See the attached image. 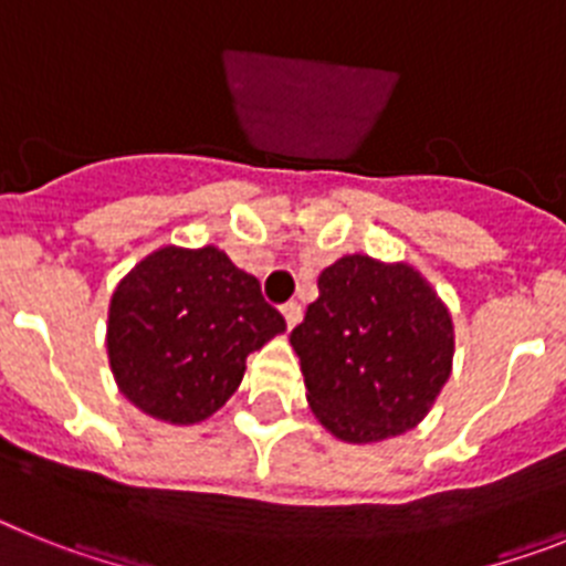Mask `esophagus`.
I'll use <instances>...</instances> for the list:
<instances>
[{"mask_svg":"<svg viewBox=\"0 0 566 566\" xmlns=\"http://www.w3.org/2000/svg\"><path fill=\"white\" fill-rule=\"evenodd\" d=\"M300 317H303V308H300L297 303H286V306H283V319H286L289 332H292V328L297 326Z\"/></svg>","mask_w":566,"mask_h":566,"instance_id":"esophagus-1","label":"esophagus"}]
</instances>
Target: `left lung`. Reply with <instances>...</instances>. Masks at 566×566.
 I'll return each instance as SVG.
<instances>
[{
    "instance_id": "1",
    "label": "left lung",
    "mask_w": 566,
    "mask_h": 566,
    "mask_svg": "<svg viewBox=\"0 0 566 566\" xmlns=\"http://www.w3.org/2000/svg\"><path fill=\"white\" fill-rule=\"evenodd\" d=\"M292 332L317 422L348 444H374L428 417L453 368V317L411 263L343 254Z\"/></svg>"
}]
</instances>
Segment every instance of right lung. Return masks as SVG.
<instances>
[{"instance_id":"add662e5","label":"right lung","mask_w":566,"mask_h":566,"mask_svg":"<svg viewBox=\"0 0 566 566\" xmlns=\"http://www.w3.org/2000/svg\"><path fill=\"white\" fill-rule=\"evenodd\" d=\"M286 332L277 308L218 247H161L118 280L107 359L118 391L147 417L198 424L238 391L247 357Z\"/></svg>"}]
</instances>
